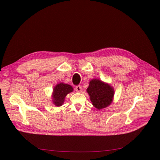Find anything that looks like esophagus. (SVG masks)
<instances>
[{"label": "esophagus", "mask_w": 160, "mask_h": 160, "mask_svg": "<svg viewBox=\"0 0 160 160\" xmlns=\"http://www.w3.org/2000/svg\"><path fill=\"white\" fill-rule=\"evenodd\" d=\"M75 90H76V92L80 93V92H82V87H81L80 86H76V87H75Z\"/></svg>", "instance_id": "1"}]
</instances>
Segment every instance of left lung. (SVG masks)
<instances>
[{"label": "left lung", "mask_w": 160, "mask_h": 160, "mask_svg": "<svg viewBox=\"0 0 160 160\" xmlns=\"http://www.w3.org/2000/svg\"><path fill=\"white\" fill-rule=\"evenodd\" d=\"M92 105L98 110L105 108L112 102L114 95V88L99 79L90 81L87 88Z\"/></svg>", "instance_id": "obj_1"}]
</instances>
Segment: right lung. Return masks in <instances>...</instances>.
I'll return each instance as SVG.
<instances>
[{
    "instance_id": "add662e5",
    "label": "right lung",
    "mask_w": 160,
    "mask_h": 160,
    "mask_svg": "<svg viewBox=\"0 0 160 160\" xmlns=\"http://www.w3.org/2000/svg\"><path fill=\"white\" fill-rule=\"evenodd\" d=\"M72 92H73V88L71 86L63 82L59 83L53 89V103L56 107L61 106L64 102L67 95Z\"/></svg>"
}]
</instances>
